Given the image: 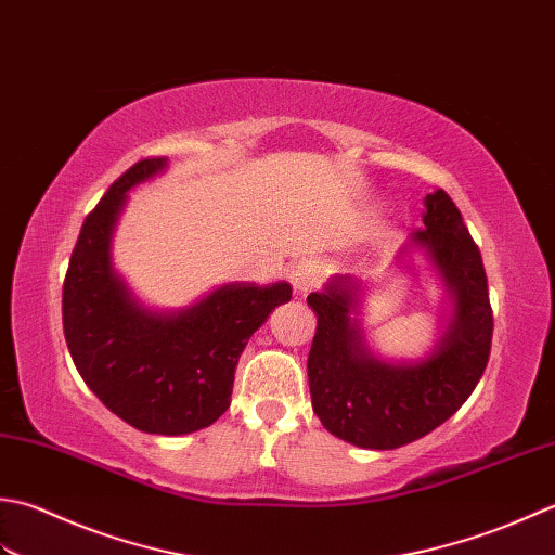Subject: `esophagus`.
<instances>
[{
  "label": "esophagus",
  "mask_w": 555,
  "mask_h": 555,
  "mask_svg": "<svg viewBox=\"0 0 555 555\" xmlns=\"http://www.w3.org/2000/svg\"><path fill=\"white\" fill-rule=\"evenodd\" d=\"M321 278H323V266L319 261H299L289 273L292 287L299 294H307L311 287L319 285Z\"/></svg>",
  "instance_id": "1"
}]
</instances>
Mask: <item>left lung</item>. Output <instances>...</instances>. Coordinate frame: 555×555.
I'll list each match as a JSON object with an SVG mask.
<instances>
[{
	"label": "left lung",
	"mask_w": 555,
	"mask_h": 555,
	"mask_svg": "<svg viewBox=\"0 0 555 555\" xmlns=\"http://www.w3.org/2000/svg\"><path fill=\"white\" fill-rule=\"evenodd\" d=\"M424 206V230L395 263L414 275L420 254L446 287L450 313L426 357L392 361L371 352L354 319L366 285L352 275H335L307 297L319 315L307 364L313 412L357 448L392 450L431 434L465 404L489 361L493 311L479 246L443 189Z\"/></svg>",
	"instance_id": "obj_1"
}]
</instances>
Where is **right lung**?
Returning <instances> with one entry per match:
<instances>
[{
    "instance_id": "obj_1",
    "label": "right lung",
    "mask_w": 555,
    "mask_h": 555,
    "mask_svg": "<svg viewBox=\"0 0 555 555\" xmlns=\"http://www.w3.org/2000/svg\"><path fill=\"white\" fill-rule=\"evenodd\" d=\"M165 169L167 157L135 163L83 220L62 321L78 373L109 412L145 434L184 436L228 410L248 337L292 299V287L228 282L191 307H145L112 263V234L127 191Z\"/></svg>"
}]
</instances>
